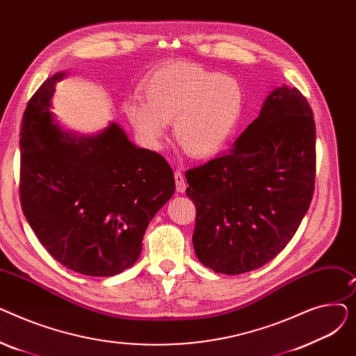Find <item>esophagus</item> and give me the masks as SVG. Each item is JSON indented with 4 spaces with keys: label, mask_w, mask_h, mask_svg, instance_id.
Wrapping results in <instances>:
<instances>
[{
    "label": "esophagus",
    "mask_w": 356,
    "mask_h": 356,
    "mask_svg": "<svg viewBox=\"0 0 356 356\" xmlns=\"http://www.w3.org/2000/svg\"><path fill=\"white\" fill-rule=\"evenodd\" d=\"M175 180H176V189L179 193H184L186 191V181H184V177L181 175V172H175Z\"/></svg>",
    "instance_id": "esophagus-1"
}]
</instances>
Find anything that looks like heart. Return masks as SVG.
Wrapping results in <instances>:
<instances>
[{"label":"heart","instance_id":"1","mask_svg":"<svg viewBox=\"0 0 356 356\" xmlns=\"http://www.w3.org/2000/svg\"><path fill=\"white\" fill-rule=\"evenodd\" d=\"M144 99L124 102L122 111L138 138L160 148L173 122V137L189 156L219 153L235 134L244 112L241 83L196 65H172L154 72L143 85Z\"/></svg>","mask_w":356,"mask_h":356}]
</instances>
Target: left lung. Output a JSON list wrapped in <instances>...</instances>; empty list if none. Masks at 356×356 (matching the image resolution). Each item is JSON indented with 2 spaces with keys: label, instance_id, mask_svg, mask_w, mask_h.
Masks as SVG:
<instances>
[{
  "label": "left lung",
  "instance_id": "left-lung-1",
  "mask_svg": "<svg viewBox=\"0 0 356 356\" xmlns=\"http://www.w3.org/2000/svg\"><path fill=\"white\" fill-rule=\"evenodd\" d=\"M314 175L313 111L298 89L275 88L229 153L186 172L197 259L228 275L267 264L305 218Z\"/></svg>",
  "mask_w": 356,
  "mask_h": 356
}]
</instances>
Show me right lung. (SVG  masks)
<instances>
[{"mask_svg": "<svg viewBox=\"0 0 356 356\" xmlns=\"http://www.w3.org/2000/svg\"><path fill=\"white\" fill-rule=\"evenodd\" d=\"M65 76L49 78L24 111L22 208L62 266L111 277L136 264L149 220L176 191L175 176L163 156L134 145L115 122L92 137L65 131L50 111Z\"/></svg>", "mask_w": 356, "mask_h": 356, "instance_id": "obj_1", "label": "right lung"}]
</instances>
